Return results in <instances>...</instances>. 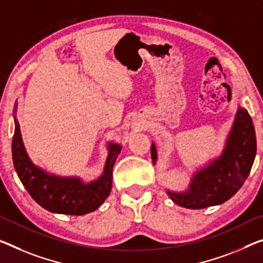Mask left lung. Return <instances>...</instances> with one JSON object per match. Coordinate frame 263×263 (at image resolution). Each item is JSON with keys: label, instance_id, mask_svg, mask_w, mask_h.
Returning <instances> with one entry per match:
<instances>
[{"label": "left lung", "instance_id": "left-lung-1", "mask_svg": "<svg viewBox=\"0 0 263 263\" xmlns=\"http://www.w3.org/2000/svg\"><path fill=\"white\" fill-rule=\"evenodd\" d=\"M152 160L157 153L152 144ZM256 155V136L247 109L239 107L222 154L194 174L188 189L182 193L167 191L168 196L181 207L202 209L229 200L247 179Z\"/></svg>", "mask_w": 263, "mask_h": 263}]
</instances>
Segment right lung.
I'll return each instance as SVG.
<instances>
[{
    "label": "right lung",
    "mask_w": 263,
    "mask_h": 263,
    "mask_svg": "<svg viewBox=\"0 0 263 263\" xmlns=\"http://www.w3.org/2000/svg\"><path fill=\"white\" fill-rule=\"evenodd\" d=\"M16 104L14 114H16ZM15 121L13 162L18 179L29 195L48 212L66 215H84L98 209L111 191L112 167L121 152V144L108 143V157L102 175L84 183L80 177H62L44 172L35 165L24 148L18 121Z\"/></svg>",
    "instance_id": "obj_1"
}]
</instances>
